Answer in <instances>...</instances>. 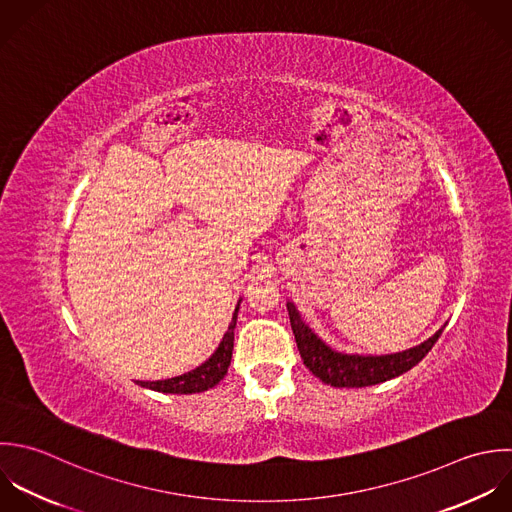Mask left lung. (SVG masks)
Returning a JSON list of instances; mask_svg holds the SVG:
<instances>
[{"mask_svg":"<svg viewBox=\"0 0 512 512\" xmlns=\"http://www.w3.org/2000/svg\"><path fill=\"white\" fill-rule=\"evenodd\" d=\"M287 311L291 319V329L297 341V349L305 367L319 377L325 385L331 387H371L395 379L407 371H411L423 357L433 349L437 339L441 337L445 325L427 341L417 347H411L401 353L391 355H349L331 349L315 331L303 321L295 303L287 301Z\"/></svg>","mask_w":512,"mask_h":512,"instance_id":"left-lung-1","label":"left lung"}]
</instances>
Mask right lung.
<instances>
[{
	"label": "right lung",
	"instance_id": "1",
	"mask_svg": "<svg viewBox=\"0 0 512 512\" xmlns=\"http://www.w3.org/2000/svg\"><path fill=\"white\" fill-rule=\"evenodd\" d=\"M241 303V299H239ZM239 303L235 307L233 319L229 323L227 333L223 335L219 347L215 349V353L201 363L197 369L173 377V379H165V381H137V385L157 391V393H171V395H191V393H203L207 389H213L215 385H219V381L227 375V369L231 365V355H233V331L237 325V313H239Z\"/></svg>",
	"mask_w": 512,
	"mask_h": 512
}]
</instances>
